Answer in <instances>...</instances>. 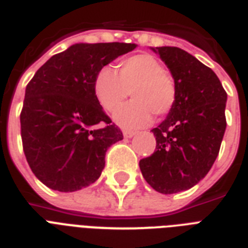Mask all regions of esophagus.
Returning a JSON list of instances; mask_svg holds the SVG:
<instances>
[{"label": "esophagus", "mask_w": 248, "mask_h": 248, "mask_svg": "<svg viewBox=\"0 0 248 248\" xmlns=\"http://www.w3.org/2000/svg\"><path fill=\"white\" fill-rule=\"evenodd\" d=\"M136 132L134 131H128V130H124V136L126 139H131L132 136H135Z\"/></svg>", "instance_id": "esophagus-1"}]
</instances>
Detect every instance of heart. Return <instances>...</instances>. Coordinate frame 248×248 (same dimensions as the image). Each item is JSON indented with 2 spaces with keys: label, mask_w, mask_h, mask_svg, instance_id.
I'll list each match as a JSON object with an SVG mask.
<instances>
[{
  "label": "heart",
  "mask_w": 248,
  "mask_h": 248,
  "mask_svg": "<svg viewBox=\"0 0 248 248\" xmlns=\"http://www.w3.org/2000/svg\"><path fill=\"white\" fill-rule=\"evenodd\" d=\"M93 91L103 108L116 112L131 93L134 100L114 116L118 124L127 128L144 127L152 117L165 116L176 100V86L163 64L151 54H139L121 60L118 75L103 67L93 81Z\"/></svg>",
  "instance_id": "1"
}]
</instances>
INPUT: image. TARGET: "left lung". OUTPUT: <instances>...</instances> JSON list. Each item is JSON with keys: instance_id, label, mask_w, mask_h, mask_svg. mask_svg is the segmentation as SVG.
<instances>
[{"instance_id": "obj_1", "label": "left lung", "mask_w": 248, "mask_h": 248, "mask_svg": "<svg viewBox=\"0 0 248 248\" xmlns=\"http://www.w3.org/2000/svg\"><path fill=\"white\" fill-rule=\"evenodd\" d=\"M152 50L172 75L176 100L152 130L157 151L139 166L152 188L172 194L200 183L215 162L227 128V93L215 72L189 52L171 46Z\"/></svg>"}]
</instances>
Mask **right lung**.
I'll return each mask as SVG.
<instances>
[{"label":"right lung","mask_w":248,"mask_h":248,"mask_svg":"<svg viewBox=\"0 0 248 248\" xmlns=\"http://www.w3.org/2000/svg\"><path fill=\"white\" fill-rule=\"evenodd\" d=\"M135 44H75L51 56L25 89L20 127L25 158L46 186L76 192L99 179L105 153L124 139L93 91L97 72Z\"/></svg>","instance_id":"add662e5"}]
</instances>
